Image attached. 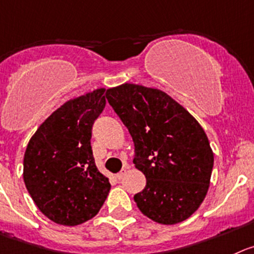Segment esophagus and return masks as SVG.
Masks as SVG:
<instances>
[{"mask_svg": "<svg viewBox=\"0 0 254 254\" xmlns=\"http://www.w3.org/2000/svg\"><path fill=\"white\" fill-rule=\"evenodd\" d=\"M125 175H127V169H122L119 173H118V174H116V179H119V181H122V179L125 177Z\"/></svg>", "mask_w": 254, "mask_h": 254, "instance_id": "esophagus-1", "label": "esophagus"}]
</instances>
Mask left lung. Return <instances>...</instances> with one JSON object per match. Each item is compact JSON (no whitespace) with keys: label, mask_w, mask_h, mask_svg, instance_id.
Wrapping results in <instances>:
<instances>
[{"label":"left lung","mask_w":254,"mask_h":254,"mask_svg":"<svg viewBox=\"0 0 254 254\" xmlns=\"http://www.w3.org/2000/svg\"><path fill=\"white\" fill-rule=\"evenodd\" d=\"M106 99L127 127L134 164L146 178L134 200L160 224L188 219L207 195L214 155L203 127L164 91L136 84L106 90Z\"/></svg>","instance_id":"obj_1"}]
</instances>
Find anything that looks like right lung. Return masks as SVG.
I'll return each instance as SVG.
<instances>
[{
    "mask_svg": "<svg viewBox=\"0 0 254 254\" xmlns=\"http://www.w3.org/2000/svg\"><path fill=\"white\" fill-rule=\"evenodd\" d=\"M105 89L71 99L40 125L23 156V182L42 214L63 226L91 219L110 183L95 165L94 122L105 108Z\"/></svg>",
    "mask_w": 254,
    "mask_h": 254,
    "instance_id": "add662e5",
    "label": "right lung"
}]
</instances>
